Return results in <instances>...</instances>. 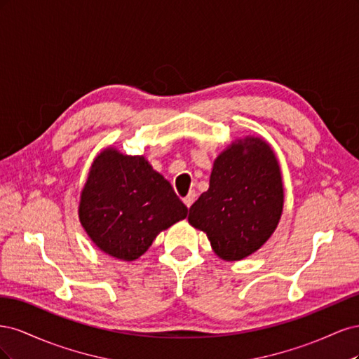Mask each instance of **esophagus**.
Returning a JSON list of instances; mask_svg holds the SVG:
<instances>
[{"label":"esophagus","mask_w":359,"mask_h":359,"mask_svg":"<svg viewBox=\"0 0 359 359\" xmlns=\"http://www.w3.org/2000/svg\"><path fill=\"white\" fill-rule=\"evenodd\" d=\"M196 191H190L186 198H184V203L187 205V208H190V206L193 205V202H194V199H196Z\"/></svg>","instance_id":"obj_1"}]
</instances>
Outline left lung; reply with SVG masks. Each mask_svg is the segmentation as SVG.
<instances>
[{"label": "left lung", "mask_w": 359, "mask_h": 359, "mask_svg": "<svg viewBox=\"0 0 359 359\" xmlns=\"http://www.w3.org/2000/svg\"><path fill=\"white\" fill-rule=\"evenodd\" d=\"M283 202L274 151L260 137L245 136L215 158L210 189L190 206L189 223L206 233L217 256L241 260L273 235Z\"/></svg>", "instance_id": "obj_1"}]
</instances>
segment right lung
<instances>
[{
	"label": "right lung",
	"instance_id": "right-lung-1",
	"mask_svg": "<svg viewBox=\"0 0 359 359\" xmlns=\"http://www.w3.org/2000/svg\"><path fill=\"white\" fill-rule=\"evenodd\" d=\"M189 208L144 156L107 148L95 157L79 202V220L93 243L121 260L142 256L156 236Z\"/></svg>",
	"mask_w": 359,
	"mask_h": 359
}]
</instances>
